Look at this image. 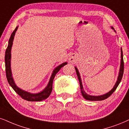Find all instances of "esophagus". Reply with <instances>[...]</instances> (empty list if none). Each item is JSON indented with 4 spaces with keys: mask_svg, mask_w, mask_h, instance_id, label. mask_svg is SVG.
<instances>
[{
    "mask_svg": "<svg viewBox=\"0 0 129 129\" xmlns=\"http://www.w3.org/2000/svg\"><path fill=\"white\" fill-rule=\"evenodd\" d=\"M76 59V56L75 54H71L70 55V56L69 57V60L70 62H74L75 60Z\"/></svg>",
    "mask_w": 129,
    "mask_h": 129,
    "instance_id": "esophagus-1",
    "label": "esophagus"
}]
</instances>
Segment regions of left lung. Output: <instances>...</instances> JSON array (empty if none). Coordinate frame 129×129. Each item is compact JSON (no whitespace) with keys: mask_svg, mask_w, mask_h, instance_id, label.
<instances>
[{"mask_svg":"<svg viewBox=\"0 0 129 129\" xmlns=\"http://www.w3.org/2000/svg\"><path fill=\"white\" fill-rule=\"evenodd\" d=\"M111 28L112 30H114V28L111 27ZM115 31V30H114ZM75 69H76V71L77 73V76L78 79H79V83H80V90H81V94H82L83 96L84 97V98L86 99V100L88 101H102L104 100V99L108 98L109 96H110L111 94L113 93V92L115 90V89H117V87H118V84H120V81H121L122 77H123V72H124V61H123V50H122V49L121 48V62H120V70H119L118 73V77H117V80L115 83V85L114 86V87H112V89L110 91H109L108 93H107L102 94V95H99V96H93V95H90V94H87L85 91L84 90L83 87L82 82H81V79L80 74L79 70H78L77 68L76 67H74Z\"/></svg>","mask_w":129,"mask_h":129,"instance_id":"left-lung-1","label":"left lung"}]
</instances>
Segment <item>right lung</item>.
<instances>
[{"mask_svg": "<svg viewBox=\"0 0 129 129\" xmlns=\"http://www.w3.org/2000/svg\"><path fill=\"white\" fill-rule=\"evenodd\" d=\"M18 28V26L16 27L15 30L12 32L11 35L10 39H9V42H8V46L6 49L5 52V67H6V77L9 84L12 87V89L15 91V92L17 94H18L22 99H25L28 101H42L45 99H47L49 96V95L51 93L52 90V84L53 81L54 79L55 75L56 73L59 71L60 69L67 64V62H65L59 66L56 67V68L53 70L51 76H50V80L49 81L48 85L46 86L45 89L41 92L36 93H32L27 92V91L22 90L21 88H19L17 86V84L15 83L14 78L12 77V71H11V49H12V46L13 45V41H14V36L15 35V33L17 31V29Z\"/></svg>", "mask_w": 129, "mask_h": 129, "instance_id": "right-lung-1", "label": "right lung"}]
</instances>
